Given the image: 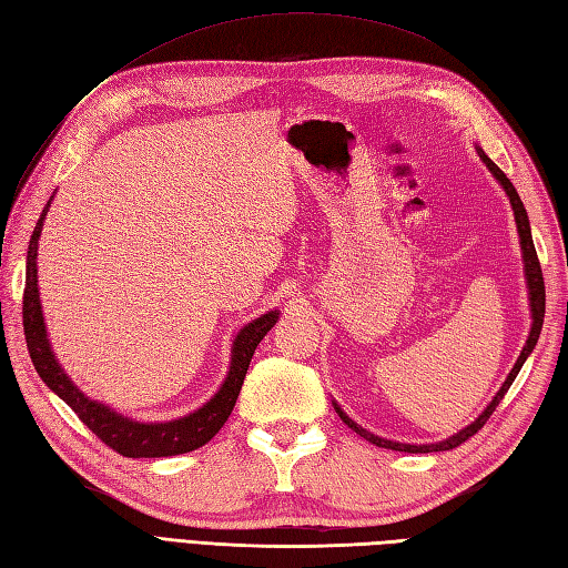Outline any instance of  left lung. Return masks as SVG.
Segmentation results:
<instances>
[{
  "label": "left lung",
  "mask_w": 568,
  "mask_h": 568,
  "mask_svg": "<svg viewBox=\"0 0 568 568\" xmlns=\"http://www.w3.org/2000/svg\"><path fill=\"white\" fill-rule=\"evenodd\" d=\"M475 149H477V154H479L481 163L487 165L489 173L496 178V183H499V185L504 187L506 197H508V202H510V210H514V216H516V229H518L520 253H523L525 286H528V306H530V317H532L528 339H525V347L520 349L518 362L514 364V368H510L506 381L501 383L499 393H496V395L491 397V403H489L487 407H484V412L479 414V417H477L473 424H467L465 428H460L458 434H453V436H448V438H444V440H438V444H419V446H417V444H399V440L381 438V436H376V434L366 432L364 426H358V424L349 417V414L344 412V409L335 403V399H332V407H335V412L339 414V419H342L344 424H347V426L352 428V432H356L358 436L366 438L368 444L378 446V448H390V450H403V453H438V450H450V448H458L460 444H465V440H467L469 436H475V434L479 432V428H481L484 424H487V419L491 417V412L496 409V405L501 403L510 385H514V381H516V376H518V371L523 368L525 362H528V356L532 354L535 344H537V339H539V332H542V321H545V280H542V270H539V260H537V253H535V243H532V233H530L528 212H525V206H523V202H520V197H518V192H516L514 183H510V180L506 178V173H504V171L499 169V165H496L487 154H484L481 146H475Z\"/></svg>",
  "instance_id": "left-lung-1"
}]
</instances>
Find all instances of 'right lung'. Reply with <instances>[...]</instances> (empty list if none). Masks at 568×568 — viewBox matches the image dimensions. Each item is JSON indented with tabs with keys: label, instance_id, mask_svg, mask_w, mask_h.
Wrapping results in <instances>:
<instances>
[{
	"label": "right lung",
	"instance_id": "obj_1",
	"mask_svg": "<svg viewBox=\"0 0 568 568\" xmlns=\"http://www.w3.org/2000/svg\"><path fill=\"white\" fill-rule=\"evenodd\" d=\"M52 204H45L33 236L29 243V255H26V288H23V332L26 344H29L31 362L43 378L48 388L60 399L74 409L77 417L84 422L91 432L99 436L105 446L118 450L124 458H169V455L190 453L219 434V428L226 424L229 414L236 407L241 385L245 381L247 366L257 349L262 337L280 321V311L262 313L255 321L243 325L239 335L231 344V362L224 383L219 390L206 399L202 407L185 414V417L169 419V422H140L124 417L122 412L113 409L99 399H91L79 390V385L67 376V371L60 366L58 356L52 352L48 339V327L43 317V306H40V288H38V241L43 233V221Z\"/></svg>",
	"mask_w": 568,
	"mask_h": 568
}]
</instances>
